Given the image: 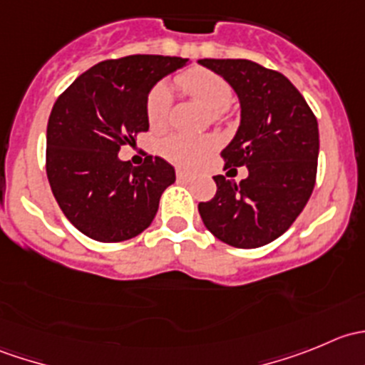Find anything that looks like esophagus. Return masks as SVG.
<instances>
[{
    "label": "esophagus",
    "mask_w": 365,
    "mask_h": 365,
    "mask_svg": "<svg viewBox=\"0 0 365 365\" xmlns=\"http://www.w3.org/2000/svg\"><path fill=\"white\" fill-rule=\"evenodd\" d=\"M176 178H178L180 182H190V180H192V173L183 171V169H176Z\"/></svg>",
    "instance_id": "1"
}]
</instances>
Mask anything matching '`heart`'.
Here are the masks:
<instances>
[{
    "label": "heart",
    "mask_w": 365,
    "mask_h": 365,
    "mask_svg": "<svg viewBox=\"0 0 365 365\" xmlns=\"http://www.w3.org/2000/svg\"><path fill=\"white\" fill-rule=\"evenodd\" d=\"M180 90L208 109L212 121H220L227 104L233 97L230 83L215 72L205 68H192L176 77ZM171 108V90L168 84L159 83L150 90L146 98V118L153 130H160L168 121ZM217 143L212 135L169 134L159 145L160 155L180 168H194L215 150Z\"/></svg>",
    "instance_id": "b5f03b06"
}]
</instances>
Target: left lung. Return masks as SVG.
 Segmentation results:
<instances>
[{
	"instance_id": "8db88e82",
	"label": "left lung",
	"mask_w": 365,
	"mask_h": 365,
	"mask_svg": "<svg viewBox=\"0 0 365 365\" xmlns=\"http://www.w3.org/2000/svg\"><path fill=\"white\" fill-rule=\"evenodd\" d=\"M230 83L240 101V127L220 152L226 168L249 169L237 183L213 176L217 192L197 210L224 244L256 249L281 237L311 197L319 152L318 121L281 72L251 60L197 61Z\"/></svg>"
}]
</instances>
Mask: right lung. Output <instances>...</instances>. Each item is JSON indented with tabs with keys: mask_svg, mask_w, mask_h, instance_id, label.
Instances as JSON below:
<instances>
[{
	"mask_svg": "<svg viewBox=\"0 0 365 365\" xmlns=\"http://www.w3.org/2000/svg\"><path fill=\"white\" fill-rule=\"evenodd\" d=\"M187 58L134 54L101 61L58 97L47 123L46 169L65 217L104 244L138 237L152 224L175 168L148 155L143 165L118 152L148 130L146 98Z\"/></svg>",
	"mask_w": 365,
	"mask_h": 365,
	"instance_id": "obj_1",
	"label": "right lung"
}]
</instances>
